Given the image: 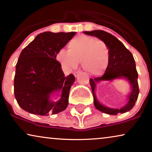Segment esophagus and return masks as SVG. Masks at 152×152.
<instances>
[{
    "label": "esophagus",
    "instance_id": "1",
    "mask_svg": "<svg viewBox=\"0 0 152 152\" xmlns=\"http://www.w3.org/2000/svg\"><path fill=\"white\" fill-rule=\"evenodd\" d=\"M80 73V71H76V72H74V76L75 77H77L78 75H79V74Z\"/></svg>",
    "mask_w": 152,
    "mask_h": 152
}]
</instances>
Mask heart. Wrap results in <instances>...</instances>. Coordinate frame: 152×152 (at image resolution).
<instances>
[{
  "label": "heart",
  "mask_w": 152,
  "mask_h": 152,
  "mask_svg": "<svg viewBox=\"0 0 152 152\" xmlns=\"http://www.w3.org/2000/svg\"><path fill=\"white\" fill-rule=\"evenodd\" d=\"M68 50L60 49L56 58L64 69L71 70L81 62L85 71L91 75H99L107 68L109 50L102 41L92 37H77L68 43Z\"/></svg>",
  "instance_id": "b5f03b06"
}]
</instances>
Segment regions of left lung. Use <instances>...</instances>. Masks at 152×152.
Returning a JSON list of instances; mask_svg holds the SVG:
<instances>
[{"label": "left lung", "mask_w": 152, "mask_h": 152, "mask_svg": "<svg viewBox=\"0 0 152 152\" xmlns=\"http://www.w3.org/2000/svg\"><path fill=\"white\" fill-rule=\"evenodd\" d=\"M84 33L89 36L97 37L104 41L109 50V65L104 75L95 79H90V85L92 89L95 108L99 111L109 115H117L119 113H124L129 111L135 105L139 94L138 75L132 54L126 49L121 41L105 31H84ZM117 79L126 80L130 86V92L128 95V102L120 109L106 107L98 100L95 94L96 84L97 83L104 80L112 82Z\"/></svg>", "instance_id": "obj_1"}]
</instances>
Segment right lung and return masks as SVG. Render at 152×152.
Listing matches in <instances>:
<instances>
[{
  "label": "right lung",
  "mask_w": 152,
  "mask_h": 152,
  "mask_svg": "<svg viewBox=\"0 0 152 152\" xmlns=\"http://www.w3.org/2000/svg\"><path fill=\"white\" fill-rule=\"evenodd\" d=\"M75 34L44 32L21 51L16 65L14 86L15 98L24 111L48 115L68 107L70 89L75 78L72 74L65 76L56 55ZM59 94L58 101L52 100L54 95Z\"/></svg>",
  "instance_id": "1"
}]
</instances>
